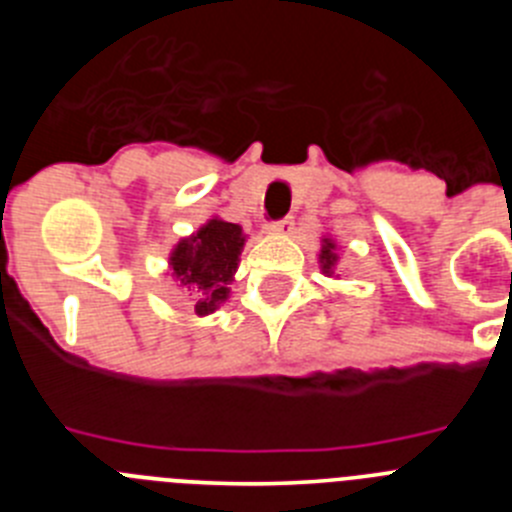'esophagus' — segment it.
I'll return each mask as SVG.
<instances>
[{
	"mask_svg": "<svg viewBox=\"0 0 512 512\" xmlns=\"http://www.w3.org/2000/svg\"><path fill=\"white\" fill-rule=\"evenodd\" d=\"M295 230V220L292 217H282V220H274V223L266 225V233L271 235H284V233H292Z\"/></svg>",
	"mask_w": 512,
	"mask_h": 512,
	"instance_id": "1",
	"label": "esophagus"
}]
</instances>
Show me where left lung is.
<instances>
[{
    "mask_svg": "<svg viewBox=\"0 0 512 512\" xmlns=\"http://www.w3.org/2000/svg\"><path fill=\"white\" fill-rule=\"evenodd\" d=\"M338 264V253H336V243L330 241V238H323V248H320V269H323V274H333V269H336Z\"/></svg>",
    "mask_w": 512,
    "mask_h": 512,
    "instance_id": "obj_1",
    "label": "left lung"
}]
</instances>
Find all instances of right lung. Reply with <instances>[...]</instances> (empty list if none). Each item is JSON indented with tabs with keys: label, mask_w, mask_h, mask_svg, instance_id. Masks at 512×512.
I'll return each instance as SVG.
<instances>
[{
	"label": "right lung",
	"mask_w": 512,
	"mask_h": 512,
	"mask_svg": "<svg viewBox=\"0 0 512 512\" xmlns=\"http://www.w3.org/2000/svg\"><path fill=\"white\" fill-rule=\"evenodd\" d=\"M243 243L246 235L241 225L212 217L174 246L169 256L171 277L189 289L197 315H210L228 300V284L241 261Z\"/></svg>",
	"instance_id": "right-lung-1"
}]
</instances>
